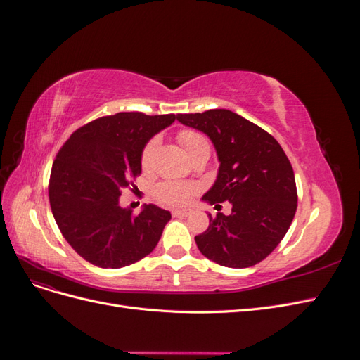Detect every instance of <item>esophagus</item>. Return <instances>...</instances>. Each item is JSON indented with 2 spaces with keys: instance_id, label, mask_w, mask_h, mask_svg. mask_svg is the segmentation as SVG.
I'll return each instance as SVG.
<instances>
[{
  "instance_id": "1",
  "label": "esophagus",
  "mask_w": 360,
  "mask_h": 360,
  "mask_svg": "<svg viewBox=\"0 0 360 360\" xmlns=\"http://www.w3.org/2000/svg\"><path fill=\"white\" fill-rule=\"evenodd\" d=\"M192 214L191 209H179V210H172V216H181V217H186Z\"/></svg>"
}]
</instances>
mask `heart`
<instances>
[{
    "instance_id": "obj_1",
    "label": "heart",
    "mask_w": 360,
    "mask_h": 360,
    "mask_svg": "<svg viewBox=\"0 0 360 360\" xmlns=\"http://www.w3.org/2000/svg\"><path fill=\"white\" fill-rule=\"evenodd\" d=\"M177 138L189 158L193 156L195 153H198L201 150H210L209 141H207L205 136L201 135L200 132H195V130H181V132L177 135ZM156 146H158V139H151L144 147L143 155H141V165H143V168L150 167ZM195 192H197V186H195L193 183L163 181L158 184L155 195L156 198L163 204L181 205V204H186L193 197Z\"/></svg>"
}]
</instances>
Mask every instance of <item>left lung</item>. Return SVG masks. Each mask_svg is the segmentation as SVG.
I'll return each mask as SVG.
<instances>
[{
  "label": "left lung",
  "instance_id": "obj_1",
  "mask_svg": "<svg viewBox=\"0 0 360 360\" xmlns=\"http://www.w3.org/2000/svg\"><path fill=\"white\" fill-rule=\"evenodd\" d=\"M177 120L209 136L221 163L202 201L233 205L228 216L209 214V228L195 236L198 249L225 267L255 266L281 243L296 214L297 189L287 155L264 129L233 111L179 114Z\"/></svg>",
  "mask_w": 360,
  "mask_h": 360
}]
</instances>
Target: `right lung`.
Returning a JSON list of instances; mask_svg holds the SVG:
<instances>
[{
	"instance_id": "add662e5",
	"label": "right lung",
	"mask_w": 360,
	"mask_h": 360,
	"mask_svg": "<svg viewBox=\"0 0 360 360\" xmlns=\"http://www.w3.org/2000/svg\"><path fill=\"white\" fill-rule=\"evenodd\" d=\"M174 120V114L143 112L101 117L75 130L58 151L49 179L52 214L89 263L120 269L156 248L171 213L148 204L134 216L120 205V195L141 174L146 144Z\"/></svg>"
}]
</instances>
